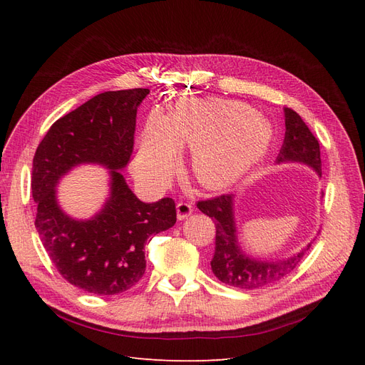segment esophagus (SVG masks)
Listing matches in <instances>:
<instances>
[{"label":"esophagus","mask_w":365,"mask_h":365,"mask_svg":"<svg viewBox=\"0 0 365 365\" xmlns=\"http://www.w3.org/2000/svg\"><path fill=\"white\" fill-rule=\"evenodd\" d=\"M193 210L195 208H193L192 202L181 201V202H178V205H176V212H178V219L180 220H184V219L189 217L193 213Z\"/></svg>","instance_id":"esophagus-1"}]
</instances>
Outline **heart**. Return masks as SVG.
<instances>
[{
  "instance_id": "heart-1",
  "label": "heart",
  "mask_w": 365,
  "mask_h": 365,
  "mask_svg": "<svg viewBox=\"0 0 365 365\" xmlns=\"http://www.w3.org/2000/svg\"><path fill=\"white\" fill-rule=\"evenodd\" d=\"M271 128L251 108L236 102H204L163 125H149L141 137L135 170L141 180L161 184L178 149H193L192 170L207 189H224L267 150Z\"/></svg>"
}]
</instances>
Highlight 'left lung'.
<instances>
[{
	"label": "left lung",
	"mask_w": 365,
	"mask_h": 365,
	"mask_svg": "<svg viewBox=\"0 0 365 365\" xmlns=\"http://www.w3.org/2000/svg\"><path fill=\"white\" fill-rule=\"evenodd\" d=\"M284 140L277 163H303L311 165L322 176L319 143L302 117L291 108H284ZM233 200V195H220L212 200L197 201V208L215 220L216 242L212 259L215 275L222 283L240 289H259L282 280L295 269L304 252L311 248V244L295 256L280 262H263L248 257L237 244Z\"/></svg>",
	"instance_id": "obj_1"
}]
</instances>
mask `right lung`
<instances>
[{"instance_id": "obj_1", "label": "right lung", "mask_w": 365, "mask_h": 365, "mask_svg": "<svg viewBox=\"0 0 365 365\" xmlns=\"http://www.w3.org/2000/svg\"><path fill=\"white\" fill-rule=\"evenodd\" d=\"M148 94L134 88L94 96L54 121L33 158L38 235L62 277L86 292L114 295L135 286L146 271V240L176 222L172 197L143 202L120 172L134 150L137 109ZM83 162L110 169L112 192L94 218L76 221L58 207L56 185Z\"/></svg>"}]
</instances>
